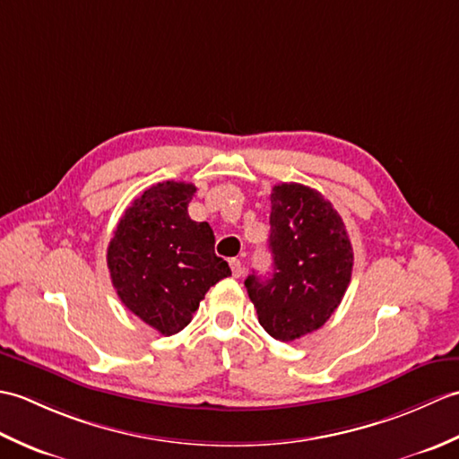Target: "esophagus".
I'll list each match as a JSON object with an SVG mask.
<instances>
[{
    "label": "esophagus",
    "instance_id": "34e87169",
    "mask_svg": "<svg viewBox=\"0 0 459 459\" xmlns=\"http://www.w3.org/2000/svg\"><path fill=\"white\" fill-rule=\"evenodd\" d=\"M229 264H230V270H232V276L240 278L242 276V262L237 260V258H230Z\"/></svg>",
    "mask_w": 459,
    "mask_h": 459
}]
</instances>
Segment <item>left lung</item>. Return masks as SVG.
<instances>
[{
  "instance_id": "obj_1",
  "label": "left lung",
  "mask_w": 459,
  "mask_h": 459,
  "mask_svg": "<svg viewBox=\"0 0 459 459\" xmlns=\"http://www.w3.org/2000/svg\"><path fill=\"white\" fill-rule=\"evenodd\" d=\"M268 278L245 280L260 325L278 341L314 333L339 307L353 272L343 219L319 191L299 183L274 185L270 195Z\"/></svg>"
}]
</instances>
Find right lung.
<instances>
[{"instance_id":"add662e5","label":"right lung","mask_w":459,"mask_h":459,"mask_svg":"<svg viewBox=\"0 0 459 459\" xmlns=\"http://www.w3.org/2000/svg\"><path fill=\"white\" fill-rule=\"evenodd\" d=\"M195 191L183 181L145 189L124 211L106 255L122 304L161 335L187 327L209 288L230 276L209 222L189 217Z\"/></svg>"}]
</instances>
